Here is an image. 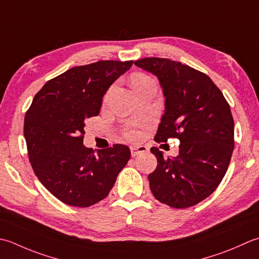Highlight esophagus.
<instances>
[{"label":"esophagus","mask_w":259,"mask_h":259,"mask_svg":"<svg viewBox=\"0 0 259 259\" xmlns=\"http://www.w3.org/2000/svg\"><path fill=\"white\" fill-rule=\"evenodd\" d=\"M130 151H131V156L136 157V156H138L139 154L146 153L147 147L146 146H131Z\"/></svg>","instance_id":"obj_1"}]
</instances>
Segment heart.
Listing matches in <instances>:
<instances>
[{
  "label": "heart",
  "mask_w": 259,
  "mask_h": 259,
  "mask_svg": "<svg viewBox=\"0 0 259 259\" xmlns=\"http://www.w3.org/2000/svg\"><path fill=\"white\" fill-rule=\"evenodd\" d=\"M148 80H150L148 76L143 75V74H137V75L134 76V78H133V86H134V88H136V86H138V85L143 84L145 82H148ZM125 136L128 137L129 139H136V138H138L139 134H138V131H137V130L130 129V130L126 131Z\"/></svg>",
  "instance_id": "b5f03b06"
}]
</instances>
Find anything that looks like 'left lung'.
Here are the masks:
<instances>
[{
	"instance_id": "1",
	"label": "left lung",
	"mask_w": 259,
	"mask_h": 259,
	"mask_svg": "<svg viewBox=\"0 0 259 259\" xmlns=\"http://www.w3.org/2000/svg\"><path fill=\"white\" fill-rule=\"evenodd\" d=\"M135 65L155 75L165 98L155 140L180 139L176 157L151 147L157 167L148 175L154 196L176 209L193 206L213 193L234 151L230 106L209 76L167 58H143Z\"/></svg>"
}]
</instances>
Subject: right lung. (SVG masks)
<instances>
[{"label":"right lung","instance_id":"1","mask_svg":"<svg viewBox=\"0 0 259 259\" xmlns=\"http://www.w3.org/2000/svg\"><path fill=\"white\" fill-rule=\"evenodd\" d=\"M133 60H100L48 80L25 113L23 134L35 176L65 204L86 207L108 196L130 149L94 151L83 145L84 120L100 113L103 96Z\"/></svg>","mask_w":259,"mask_h":259}]
</instances>
